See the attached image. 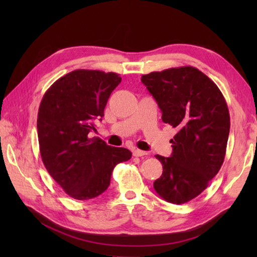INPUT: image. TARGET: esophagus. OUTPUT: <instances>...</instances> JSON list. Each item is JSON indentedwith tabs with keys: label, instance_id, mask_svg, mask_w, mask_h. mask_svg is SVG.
Here are the masks:
<instances>
[{
	"label": "esophagus",
	"instance_id": "esophagus-1",
	"mask_svg": "<svg viewBox=\"0 0 257 257\" xmlns=\"http://www.w3.org/2000/svg\"><path fill=\"white\" fill-rule=\"evenodd\" d=\"M133 155H134V157H143V156L147 155V152L143 151V150H139V149H135L133 151Z\"/></svg>",
	"mask_w": 257,
	"mask_h": 257
}]
</instances>
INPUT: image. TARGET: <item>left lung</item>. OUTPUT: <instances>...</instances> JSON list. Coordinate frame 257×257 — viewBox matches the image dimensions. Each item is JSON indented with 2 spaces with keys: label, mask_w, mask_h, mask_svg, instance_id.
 <instances>
[{
  "label": "left lung",
  "mask_w": 257,
  "mask_h": 257,
  "mask_svg": "<svg viewBox=\"0 0 257 257\" xmlns=\"http://www.w3.org/2000/svg\"><path fill=\"white\" fill-rule=\"evenodd\" d=\"M141 81L161 109L162 121L177 130L171 157L156 156L163 171L154 188L170 203H187L203 192L224 161L231 124L224 96L192 66L152 72Z\"/></svg>",
  "instance_id": "obj_1"
}]
</instances>
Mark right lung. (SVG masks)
Returning a JSON list of instances; mask_svg holds the SVG:
<instances>
[{"label": "right lung", "instance_id": "1", "mask_svg": "<svg viewBox=\"0 0 257 257\" xmlns=\"http://www.w3.org/2000/svg\"><path fill=\"white\" fill-rule=\"evenodd\" d=\"M120 81L116 73L76 69L57 79L43 96L37 114L42 161L70 198L100 195L110 184L114 166L132 158L128 149L88 137Z\"/></svg>", "mask_w": 257, "mask_h": 257}]
</instances>
